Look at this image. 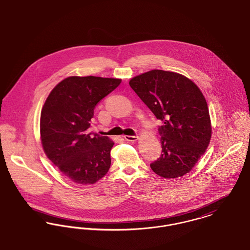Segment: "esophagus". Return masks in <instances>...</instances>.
Instances as JSON below:
<instances>
[{"instance_id":"obj_1","label":"esophagus","mask_w":250,"mask_h":250,"mask_svg":"<svg viewBox=\"0 0 250 250\" xmlns=\"http://www.w3.org/2000/svg\"><path fill=\"white\" fill-rule=\"evenodd\" d=\"M125 140V141H128V142H135L138 140V136H128V135H125L124 136Z\"/></svg>"}]
</instances>
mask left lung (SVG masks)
I'll list each match as a JSON object with an SVG mask.
<instances>
[{
	"label": "left lung",
	"mask_w": 250,
	"mask_h": 250,
	"mask_svg": "<svg viewBox=\"0 0 250 250\" xmlns=\"http://www.w3.org/2000/svg\"><path fill=\"white\" fill-rule=\"evenodd\" d=\"M129 85L163 122L158 128L162 154L151 169L167 179L189 172L211 138L208 104L199 87L181 74L158 69L131 79Z\"/></svg>",
	"instance_id": "8db88e82"
}]
</instances>
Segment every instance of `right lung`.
I'll return each mask as SVG.
<instances>
[{
  "label": "right lung",
  "instance_id": "right-lung-1",
  "mask_svg": "<svg viewBox=\"0 0 250 250\" xmlns=\"http://www.w3.org/2000/svg\"><path fill=\"white\" fill-rule=\"evenodd\" d=\"M120 79L68 77L47 97L41 113L43 150L65 177L81 185L102 179L110 167L114 143L88 128L97 104L120 84Z\"/></svg>",
  "mask_w": 250,
  "mask_h": 250
}]
</instances>
